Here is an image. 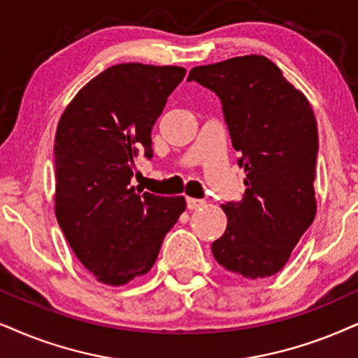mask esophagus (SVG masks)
Returning <instances> with one entry per match:
<instances>
[{"mask_svg": "<svg viewBox=\"0 0 358 358\" xmlns=\"http://www.w3.org/2000/svg\"><path fill=\"white\" fill-rule=\"evenodd\" d=\"M187 206L188 210H198V208L205 206V201L196 200V198H187Z\"/></svg>", "mask_w": 358, "mask_h": 358, "instance_id": "esophagus-1", "label": "esophagus"}]
</instances>
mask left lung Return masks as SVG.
Segmentation results:
<instances>
[{
    "mask_svg": "<svg viewBox=\"0 0 358 358\" xmlns=\"http://www.w3.org/2000/svg\"><path fill=\"white\" fill-rule=\"evenodd\" d=\"M188 80L220 97L246 173L243 200L221 205L228 226L211 244L213 256L243 278H269L286 266L317 211L314 110L279 67L257 54L193 67Z\"/></svg>",
    "mask_w": 358,
    "mask_h": 358,
    "instance_id": "1",
    "label": "left lung"
}]
</instances>
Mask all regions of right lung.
<instances>
[{
  "mask_svg": "<svg viewBox=\"0 0 358 358\" xmlns=\"http://www.w3.org/2000/svg\"><path fill=\"white\" fill-rule=\"evenodd\" d=\"M187 71L124 62L76 94L59 119L54 211L69 246L99 282L124 286L155 264L187 208L130 185L138 148L152 158V127Z\"/></svg>",
  "mask_w": 358,
  "mask_h": 358,
  "instance_id": "right-lung-1",
  "label": "right lung"
}]
</instances>
